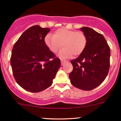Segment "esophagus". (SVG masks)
I'll return each mask as SVG.
<instances>
[{
  "label": "esophagus",
  "mask_w": 121,
  "mask_h": 121,
  "mask_svg": "<svg viewBox=\"0 0 121 121\" xmlns=\"http://www.w3.org/2000/svg\"><path fill=\"white\" fill-rule=\"evenodd\" d=\"M65 62H66V61L65 60H61V64L62 65H63V64H64V63H65Z\"/></svg>",
  "instance_id": "1"
}]
</instances>
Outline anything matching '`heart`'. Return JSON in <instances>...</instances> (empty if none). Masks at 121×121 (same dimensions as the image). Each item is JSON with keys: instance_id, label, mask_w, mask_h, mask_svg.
I'll return each instance as SVG.
<instances>
[{"instance_id": "obj_1", "label": "heart", "mask_w": 121, "mask_h": 121, "mask_svg": "<svg viewBox=\"0 0 121 121\" xmlns=\"http://www.w3.org/2000/svg\"><path fill=\"white\" fill-rule=\"evenodd\" d=\"M46 47L52 53H56L62 47L58 53L63 58H68L72 54L77 56L82 53L86 47L87 39L82 31H75L65 28H59L54 32L53 36L48 34L44 38Z\"/></svg>"}]
</instances>
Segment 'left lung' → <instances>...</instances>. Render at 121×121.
Returning a JSON list of instances; mask_svg holds the SVG:
<instances>
[{
    "mask_svg": "<svg viewBox=\"0 0 121 121\" xmlns=\"http://www.w3.org/2000/svg\"><path fill=\"white\" fill-rule=\"evenodd\" d=\"M80 30L86 36L87 43L82 53L71 61L73 70L69 78L75 87L90 91L99 86L108 75L110 48L101 34L88 27Z\"/></svg>",
    "mask_w": 121,
    "mask_h": 121,
    "instance_id": "obj_1",
    "label": "left lung"
}]
</instances>
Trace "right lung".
<instances>
[{
	"label": "right lung",
	"mask_w": 121,
	"mask_h": 121,
	"mask_svg": "<svg viewBox=\"0 0 121 121\" xmlns=\"http://www.w3.org/2000/svg\"><path fill=\"white\" fill-rule=\"evenodd\" d=\"M50 30L33 26L23 33L13 47L10 64L13 76L26 91L39 92L48 88L60 67V60L45 45L44 38Z\"/></svg>",
	"instance_id": "add662e5"
}]
</instances>
